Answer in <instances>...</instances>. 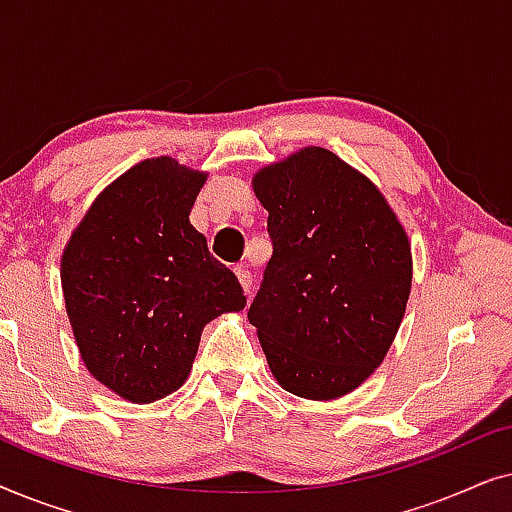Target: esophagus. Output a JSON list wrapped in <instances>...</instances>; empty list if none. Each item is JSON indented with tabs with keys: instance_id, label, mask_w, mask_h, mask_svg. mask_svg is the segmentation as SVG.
<instances>
[{
	"instance_id": "obj_1",
	"label": "esophagus",
	"mask_w": 512,
	"mask_h": 512,
	"mask_svg": "<svg viewBox=\"0 0 512 512\" xmlns=\"http://www.w3.org/2000/svg\"><path fill=\"white\" fill-rule=\"evenodd\" d=\"M235 275H237V279H240V284H242V289L244 291H251V272L244 268V265H237L235 268Z\"/></svg>"
}]
</instances>
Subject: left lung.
<instances>
[{"label":"left lung","instance_id":"1","mask_svg":"<svg viewBox=\"0 0 512 512\" xmlns=\"http://www.w3.org/2000/svg\"><path fill=\"white\" fill-rule=\"evenodd\" d=\"M272 258L247 317L277 382L331 401L387 356L412 284L408 235L370 179L307 146L254 174Z\"/></svg>","mask_w":512,"mask_h":512}]
</instances>
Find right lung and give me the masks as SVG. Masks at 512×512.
I'll use <instances>...</instances> for the list:
<instances>
[{"mask_svg": "<svg viewBox=\"0 0 512 512\" xmlns=\"http://www.w3.org/2000/svg\"><path fill=\"white\" fill-rule=\"evenodd\" d=\"M205 179L167 156L142 160L97 195L62 254L81 359L130 403L177 391L205 324L247 305L237 277L188 221Z\"/></svg>", "mask_w": 512, "mask_h": 512, "instance_id": "right-lung-1", "label": "right lung"}]
</instances>
